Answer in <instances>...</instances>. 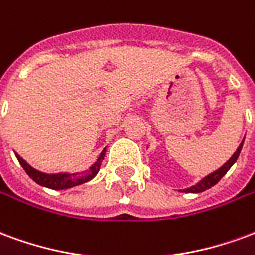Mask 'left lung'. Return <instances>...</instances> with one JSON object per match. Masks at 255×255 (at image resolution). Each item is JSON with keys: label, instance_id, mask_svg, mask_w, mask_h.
I'll use <instances>...</instances> for the list:
<instances>
[{"label": "left lung", "instance_id": "8db88e82", "mask_svg": "<svg viewBox=\"0 0 255 255\" xmlns=\"http://www.w3.org/2000/svg\"><path fill=\"white\" fill-rule=\"evenodd\" d=\"M242 146H243V142L239 144V147H238V150L235 151V154L232 155L230 160L227 161V162H225L224 165L221 166L220 169H217V171L213 172V173H210L209 176H206L205 179H202L201 182L198 183L197 186H194V187H191V188H187V190H183V191L184 192H202V191H205V190H208V188L213 187L214 184H217V183L220 182V179L224 176L227 172L230 171L231 166L234 165V162L238 160V157H239V154H241Z\"/></svg>", "mask_w": 255, "mask_h": 255}]
</instances>
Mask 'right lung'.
I'll use <instances>...</instances> for the list:
<instances>
[{
    "label": "right lung",
    "instance_id": "add662e5",
    "mask_svg": "<svg viewBox=\"0 0 255 255\" xmlns=\"http://www.w3.org/2000/svg\"><path fill=\"white\" fill-rule=\"evenodd\" d=\"M104 155H105V150L101 153L97 162L90 168L89 171L80 172V173H57V175H47V173H43V172L36 171L34 168H31L20 155L16 154V157L19 160L20 165L23 166V169L27 172V175L34 182L38 183L39 186L52 188V190H64V188L75 187V186H79V184H83V183L91 180L100 171Z\"/></svg>",
    "mask_w": 255,
    "mask_h": 255
}]
</instances>
